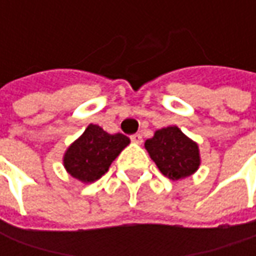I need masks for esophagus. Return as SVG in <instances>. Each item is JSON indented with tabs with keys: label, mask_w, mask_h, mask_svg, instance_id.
Wrapping results in <instances>:
<instances>
[{
	"label": "esophagus",
	"mask_w": 256,
	"mask_h": 256,
	"mask_svg": "<svg viewBox=\"0 0 256 256\" xmlns=\"http://www.w3.org/2000/svg\"><path fill=\"white\" fill-rule=\"evenodd\" d=\"M130 138H132V141H133L134 144H141V142H142V136H141L140 133L133 134V136H132Z\"/></svg>",
	"instance_id": "1"
}]
</instances>
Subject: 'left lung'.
<instances>
[{
	"mask_svg": "<svg viewBox=\"0 0 256 256\" xmlns=\"http://www.w3.org/2000/svg\"><path fill=\"white\" fill-rule=\"evenodd\" d=\"M144 145L162 174L172 181L190 177L202 163L198 142L185 136L178 126L156 130Z\"/></svg>",
	"mask_w": 256,
	"mask_h": 256,
	"instance_id": "obj_1",
	"label": "left lung"
}]
</instances>
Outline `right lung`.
Masks as SVG:
<instances>
[{"mask_svg":"<svg viewBox=\"0 0 256 256\" xmlns=\"http://www.w3.org/2000/svg\"><path fill=\"white\" fill-rule=\"evenodd\" d=\"M130 144L124 134H110L98 124L90 123L78 138L64 152L63 166L66 172L84 184L100 180Z\"/></svg>","mask_w":256,"mask_h":256,"instance_id":"1","label":"right lung"}]
</instances>
